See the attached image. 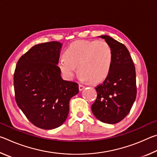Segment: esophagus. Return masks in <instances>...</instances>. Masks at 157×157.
<instances>
[{
	"instance_id": "obj_1",
	"label": "esophagus",
	"mask_w": 157,
	"mask_h": 157,
	"mask_svg": "<svg viewBox=\"0 0 157 157\" xmlns=\"http://www.w3.org/2000/svg\"><path fill=\"white\" fill-rule=\"evenodd\" d=\"M84 85H82V84H79V91H82V90H83L84 89Z\"/></svg>"
}]
</instances>
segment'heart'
<instances>
[{
	"instance_id": "heart-1",
	"label": "heart",
	"mask_w": 157,
	"mask_h": 157,
	"mask_svg": "<svg viewBox=\"0 0 157 157\" xmlns=\"http://www.w3.org/2000/svg\"><path fill=\"white\" fill-rule=\"evenodd\" d=\"M113 51L105 41H79L71 44L64 52V57L58 61L63 75L71 79L78 73L84 81L98 83L109 74Z\"/></svg>"
}]
</instances>
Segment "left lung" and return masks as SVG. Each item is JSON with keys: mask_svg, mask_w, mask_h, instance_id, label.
Listing matches in <instances>:
<instances>
[{"mask_svg": "<svg viewBox=\"0 0 157 157\" xmlns=\"http://www.w3.org/2000/svg\"><path fill=\"white\" fill-rule=\"evenodd\" d=\"M100 37L111 46L113 61L109 74L102 84L95 87L97 98L91 110L102 123L116 124L125 118L136 100V71L124 44L107 35Z\"/></svg>", "mask_w": 157, "mask_h": 157, "instance_id": "8db88e82", "label": "left lung"}]
</instances>
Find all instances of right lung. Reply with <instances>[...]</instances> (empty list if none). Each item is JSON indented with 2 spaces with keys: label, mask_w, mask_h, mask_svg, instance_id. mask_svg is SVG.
<instances>
[{
  "label": "right lung",
  "mask_w": 157,
  "mask_h": 157,
  "mask_svg": "<svg viewBox=\"0 0 157 157\" xmlns=\"http://www.w3.org/2000/svg\"><path fill=\"white\" fill-rule=\"evenodd\" d=\"M62 44L50 41L32 47L22 55L14 74L15 100L34 125L52 129L64 123L69 101L78 84L63 80L58 61Z\"/></svg>",
  "instance_id": "right-lung-1"
}]
</instances>
